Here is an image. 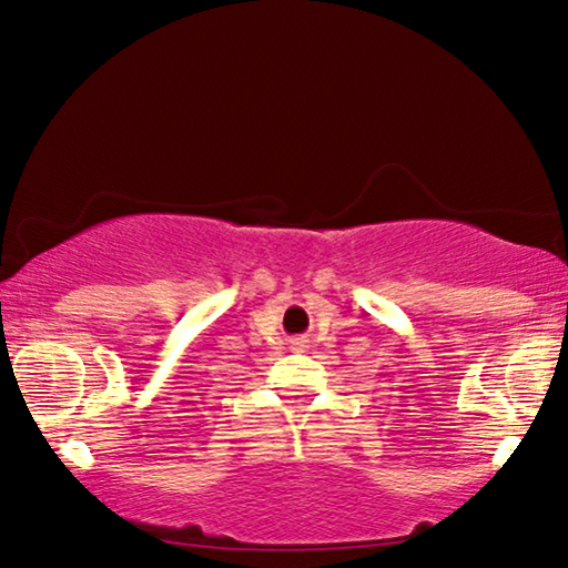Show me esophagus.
I'll use <instances>...</instances> for the list:
<instances>
[{
  "label": "esophagus",
  "mask_w": 568,
  "mask_h": 568,
  "mask_svg": "<svg viewBox=\"0 0 568 568\" xmlns=\"http://www.w3.org/2000/svg\"><path fill=\"white\" fill-rule=\"evenodd\" d=\"M300 347H304V345H300Z\"/></svg>",
  "instance_id": "1"
}]
</instances>
